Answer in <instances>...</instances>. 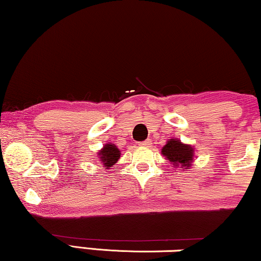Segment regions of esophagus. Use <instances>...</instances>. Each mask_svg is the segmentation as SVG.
I'll return each mask as SVG.
<instances>
[{
	"mask_svg": "<svg viewBox=\"0 0 261 261\" xmlns=\"http://www.w3.org/2000/svg\"><path fill=\"white\" fill-rule=\"evenodd\" d=\"M151 140L150 139H147V140H145V141H143V143L140 144V146H143V147H150L151 146Z\"/></svg>",
	"mask_w": 261,
	"mask_h": 261,
	"instance_id": "1",
	"label": "esophagus"
}]
</instances>
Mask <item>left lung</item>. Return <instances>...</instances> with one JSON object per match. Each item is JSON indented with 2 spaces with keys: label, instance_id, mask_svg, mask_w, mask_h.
I'll use <instances>...</instances> for the list:
<instances>
[{
  "label": "left lung",
  "instance_id": "left-lung-1",
  "mask_svg": "<svg viewBox=\"0 0 261 261\" xmlns=\"http://www.w3.org/2000/svg\"><path fill=\"white\" fill-rule=\"evenodd\" d=\"M162 154L175 168L188 169L192 167L193 157H194V147L191 145L182 144L178 139H170L162 148Z\"/></svg>",
  "mask_w": 261,
  "mask_h": 261
}]
</instances>
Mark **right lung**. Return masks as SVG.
I'll return each mask as SVG.
<instances>
[{
	"instance_id": "right-lung-1",
	"label": "right lung",
	"mask_w": 261,
	"mask_h": 261,
	"mask_svg": "<svg viewBox=\"0 0 261 261\" xmlns=\"http://www.w3.org/2000/svg\"><path fill=\"white\" fill-rule=\"evenodd\" d=\"M121 151L115 146L114 144H106L104 147L98 152V157H99L100 163H103V167L106 169H110L117 161L120 160Z\"/></svg>"
}]
</instances>
